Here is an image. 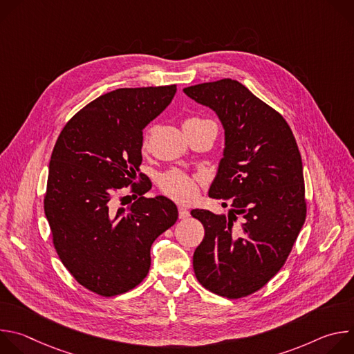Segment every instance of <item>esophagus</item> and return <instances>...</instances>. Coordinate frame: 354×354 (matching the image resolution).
<instances>
[{
    "label": "esophagus",
    "instance_id": "1",
    "mask_svg": "<svg viewBox=\"0 0 354 354\" xmlns=\"http://www.w3.org/2000/svg\"><path fill=\"white\" fill-rule=\"evenodd\" d=\"M178 216H179V218L186 220V218H189L190 213H189V210H187V209H185V207H179V209H178Z\"/></svg>",
    "mask_w": 354,
    "mask_h": 354
}]
</instances>
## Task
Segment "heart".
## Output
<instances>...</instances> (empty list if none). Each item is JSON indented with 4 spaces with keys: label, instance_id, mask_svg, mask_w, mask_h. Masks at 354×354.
<instances>
[{
    "label": "heart",
    "instance_id": "1",
    "mask_svg": "<svg viewBox=\"0 0 354 354\" xmlns=\"http://www.w3.org/2000/svg\"><path fill=\"white\" fill-rule=\"evenodd\" d=\"M203 122H210L200 118H189L185 120L183 126H192L198 124ZM153 134V129L145 131L142 138V145L145 147L149 141V137ZM158 186L161 192L168 196L169 198L178 201V203H192L198 196V179L193 175H189L180 169H171L160 176Z\"/></svg>",
    "mask_w": 354,
    "mask_h": 354
}]
</instances>
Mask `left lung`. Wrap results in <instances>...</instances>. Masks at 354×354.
Masks as SVG:
<instances>
[{
	"mask_svg": "<svg viewBox=\"0 0 354 354\" xmlns=\"http://www.w3.org/2000/svg\"><path fill=\"white\" fill-rule=\"evenodd\" d=\"M183 92L212 108L225 129L224 158L210 187L228 217L192 210L205 227L193 269L209 291L231 299L266 286L284 266L307 217L301 154L284 118L241 82L223 78ZM241 219V229H234Z\"/></svg>",
	"mask_w": 354,
	"mask_h": 354,
	"instance_id": "8db88e82",
	"label": "left lung"
}]
</instances>
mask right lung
Masks as SVG:
<instances>
[{"mask_svg": "<svg viewBox=\"0 0 354 354\" xmlns=\"http://www.w3.org/2000/svg\"><path fill=\"white\" fill-rule=\"evenodd\" d=\"M175 92L176 85H164L100 95L67 122L55 144L44 214L62 263L97 295L137 287L151 266V245L178 220L169 198L144 196L151 182L138 171L142 129ZM126 187L136 200L127 211L116 209L129 197L121 194Z\"/></svg>", "mask_w": 354, "mask_h": 354, "instance_id": "right-lung-1", "label": "right lung"}]
</instances>
